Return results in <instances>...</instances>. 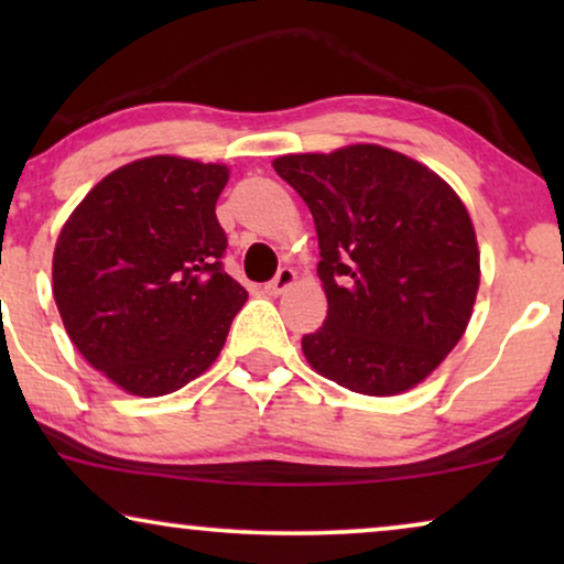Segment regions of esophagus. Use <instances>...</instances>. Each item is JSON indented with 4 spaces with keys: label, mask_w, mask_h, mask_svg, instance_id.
<instances>
[{
    "label": "esophagus",
    "mask_w": 564,
    "mask_h": 564,
    "mask_svg": "<svg viewBox=\"0 0 564 564\" xmlns=\"http://www.w3.org/2000/svg\"><path fill=\"white\" fill-rule=\"evenodd\" d=\"M295 280H297V272H295V269L282 267L280 272H276L274 280L264 284V290L269 292V295H282L284 290H288V288H292V284H295Z\"/></svg>",
    "instance_id": "esophagus-1"
}]
</instances>
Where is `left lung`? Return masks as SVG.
I'll use <instances>...</instances> for the list:
<instances>
[{"instance_id": "1", "label": "left lung", "mask_w": 564, "mask_h": 564, "mask_svg": "<svg viewBox=\"0 0 564 564\" xmlns=\"http://www.w3.org/2000/svg\"><path fill=\"white\" fill-rule=\"evenodd\" d=\"M274 172L311 207L326 323L303 336L315 372L390 398L442 365L473 318L480 249L457 192L377 143L288 153Z\"/></svg>"}]
</instances>
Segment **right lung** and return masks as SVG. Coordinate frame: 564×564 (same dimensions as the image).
<instances>
[{"label":"right lung","instance_id":"right-lung-1","mask_svg":"<svg viewBox=\"0 0 564 564\" xmlns=\"http://www.w3.org/2000/svg\"><path fill=\"white\" fill-rule=\"evenodd\" d=\"M226 164L145 156L87 192L53 251V297L76 349L128 395L159 398L218 359L246 292L220 267Z\"/></svg>","mask_w":564,"mask_h":564}]
</instances>
